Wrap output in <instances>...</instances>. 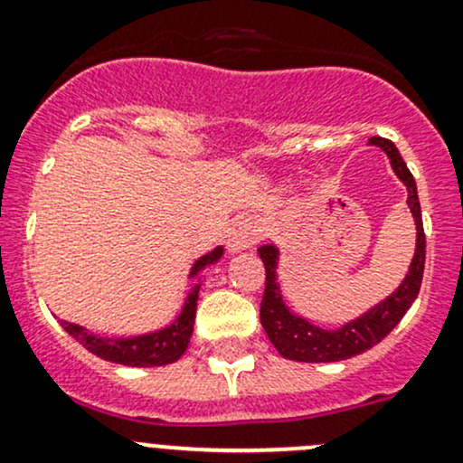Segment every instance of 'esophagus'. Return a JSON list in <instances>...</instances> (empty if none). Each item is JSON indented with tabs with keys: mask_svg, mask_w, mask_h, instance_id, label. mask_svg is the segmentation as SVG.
Returning <instances> with one entry per match:
<instances>
[{
	"mask_svg": "<svg viewBox=\"0 0 463 463\" xmlns=\"http://www.w3.org/2000/svg\"><path fill=\"white\" fill-rule=\"evenodd\" d=\"M257 241V228L248 217H237L228 228V250L240 252L250 248Z\"/></svg>",
	"mask_w": 463,
	"mask_h": 463,
	"instance_id": "obj_1",
	"label": "esophagus"
}]
</instances>
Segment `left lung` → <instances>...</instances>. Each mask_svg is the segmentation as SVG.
Instances as JSON below:
<instances>
[{
    "label": "left lung",
    "mask_w": 463,
    "mask_h": 463,
    "mask_svg": "<svg viewBox=\"0 0 463 463\" xmlns=\"http://www.w3.org/2000/svg\"><path fill=\"white\" fill-rule=\"evenodd\" d=\"M373 146H379L391 159V166L395 175L403 182L408 191V206H411L412 217L417 226V246L415 257L411 261L406 279L399 284V288L391 297L379 301L371 310L357 319H350L337 330H326L319 326L310 324L308 319L299 317L286 306L284 295H281L279 284H277V261H279V250L275 244L261 246L260 257L266 269V290L261 297L260 317L266 335L277 348V353L293 362H342V359L354 357L366 350H371L374 344L382 342L388 333L402 321L406 310L411 308L412 301L417 299L421 288V277H424V261H426V235L424 222H421V206L417 197V184L412 179L411 170L403 164L397 146L383 137H371Z\"/></svg>",
    "instance_id": "obj_1"
}]
</instances>
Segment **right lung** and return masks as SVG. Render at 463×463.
Returning <instances> with one entry per match:
<instances>
[{"label":"right lung","instance_id":"obj_1","mask_svg":"<svg viewBox=\"0 0 463 463\" xmlns=\"http://www.w3.org/2000/svg\"><path fill=\"white\" fill-rule=\"evenodd\" d=\"M223 248L217 246L215 250L206 252L199 257L191 269V279L197 277L206 266L215 264L222 260ZM199 288L202 284H194L188 293L184 308L179 317L173 324L155 333L139 335V337H99L92 335L84 326L71 324V321H61L64 330L72 339L81 344L86 350H90L97 357L106 359V362L121 364V366H137V368H150V366H166V364L177 362L184 353H186L188 344H191L193 326H194V313H197V299Z\"/></svg>","mask_w":463,"mask_h":463}]
</instances>
